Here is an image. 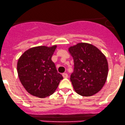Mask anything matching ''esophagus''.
<instances>
[{"mask_svg": "<svg viewBox=\"0 0 125 125\" xmlns=\"http://www.w3.org/2000/svg\"><path fill=\"white\" fill-rule=\"evenodd\" d=\"M62 76H63V77H64V78H67V77H68V74L67 73H62Z\"/></svg>", "mask_w": 125, "mask_h": 125, "instance_id": "1", "label": "esophagus"}]
</instances>
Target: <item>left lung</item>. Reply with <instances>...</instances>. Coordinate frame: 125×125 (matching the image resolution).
I'll use <instances>...</instances> for the list:
<instances>
[{
    "mask_svg": "<svg viewBox=\"0 0 125 125\" xmlns=\"http://www.w3.org/2000/svg\"><path fill=\"white\" fill-rule=\"evenodd\" d=\"M74 70L70 80L79 95L89 96L98 92L105 84L108 75V62L96 47L81 43L70 47Z\"/></svg>",
    "mask_w": 125,
    "mask_h": 125,
    "instance_id": "left-lung-1",
    "label": "left lung"
}]
</instances>
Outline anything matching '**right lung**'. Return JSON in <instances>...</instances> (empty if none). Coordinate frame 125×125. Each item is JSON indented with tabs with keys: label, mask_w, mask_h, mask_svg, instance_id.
<instances>
[{
	"label": "right lung",
	"mask_w": 125,
	"mask_h": 125,
	"mask_svg": "<svg viewBox=\"0 0 125 125\" xmlns=\"http://www.w3.org/2000/svg\"><path fill=\"white\" fill-rule=\"evenodd\" d=\"M56 47L30 48L18 60L17 72L20 82L33 96L39 98L50 96L63 79L51 60Z\"/></svg>",
	"instance_id": "obj_1"
}]
</instances>
